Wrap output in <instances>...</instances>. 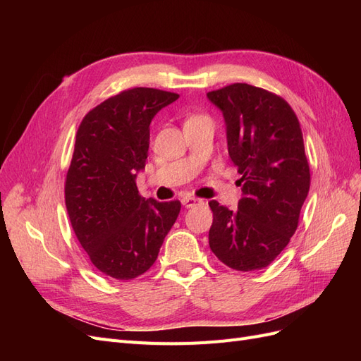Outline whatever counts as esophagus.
<instances>
[{
    "instance_id": "obj_1",
    "label": "esophagus",
    "mask_w": 361,
    "mask_h": 361,
    "mask_svg": "<svg viewBox=\"0 0 361 361\" xmlns=\"http://www.w3.org/2000/svg\"><path fill=\"white\" fill-rule=\"evenodd\" d=\"M182 204L185 207H194V206H199L203 204V200L197 199V197H192V195H187V197L182 199Z\"/></svg>"
}]
</instances>
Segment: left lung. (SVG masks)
I'll return each instance as SVG.
<instances>
[{"mask_svg": "<svg viewBox=\"0 0 361 361\" xmlns=\"http://www.w3.org/2000/svg\"><path fill=\"white\" fill-rule=\"evenodd\" d=\"M207 97L223 111L228 155L243 191L236 211L209 202V247L232 269L267 268L297 231L310 188L298 117L281 96L245 82Z\"/></svg>", "mask_w": 361, "mask_h": 361, "instance_id": "8db88e82", "label": "left lung"}]
</instances>
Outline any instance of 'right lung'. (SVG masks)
Returning <instances> with one entry per match:
<instances>
[{"label": "right lung", "instance_id": "add662e5", "mask_svg": "<svg viewBox=\"0 0 361 361\" xmlns=\"http://www.w3.org/2000/svg\"><path fill=\"white\" fill-rule=\"evenodd\" d=\"M178 97L134 87L92 108L76 130L64 202L76 239L111 279L145 274L179 215V200H146L135 183L147 159L152 118Z\"/></svg>", "mask_w": 361, "mask_h": 361}]
</instances>
